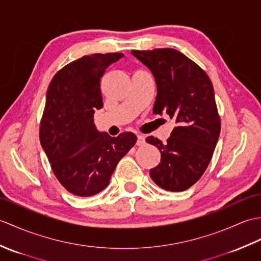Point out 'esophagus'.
Instances as JSON below:
<instances>
[{"label": "esophagus", "instance_id": "esophagus-1", "mask_svg": "<svg viewBox=\"0 0 261 261\" xmlns=\"http://www.w3.org/2000/svg\"><path fill=\"white\" fill-rule=\"evenodd\" d=\"M145 142H146V138L145 137L141 136V135L137 137V146L145 145Z\"/></svg>", "mask_w": 261, "mask_h": 261}]
</instances>
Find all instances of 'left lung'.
Masks as SVG:
<instances>
[{
	"label": "left lung",
	"instance_id": "8db88e82",
	"mask_svg": "<svg viewBox=\"0 0 261 261\" xmlns=\"http://www.w3.org/2000/svg\"><path fill=\"white\" fill-rule=\"evenodd\" d=\"M131 54L150 69L156 81L153 113L168 114L176 123L167 142L147 137L146 141L162 153L150 177L166 191L182 192L201 178L219 140L221 122L213 85L199 66L175 49Z\"/></svg>",
	"mask_w": 261,
	"mask_h": 261
}]
</instances>
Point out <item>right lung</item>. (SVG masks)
Instances as JSON below:
<instances>
[{"instance_id":"1","label":"right lung","mask_w":261,"mask_h":261,"mask_svg":"<svg viewBox=\"0 0 261 261\" xmlns=\"http://www.w3.org/2000/svg\"><path fill=\"white\" fill-rule=\"evenodd\" d=\"M123 54H93L65 66L49 84L40 123V143L55 176L69 193L92 196L110 184L111 176L137 137H111L94 124L102 109L101 79Z\"/></svg>"}]
</instances>
